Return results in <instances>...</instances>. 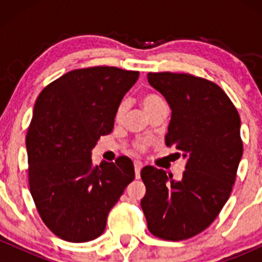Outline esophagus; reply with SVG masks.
Masks as SVG:
<instances>
[{"mask_svg":"<svg viewBox=\"0 0 262 262\" xmlns=\"http://www.w3.org/2000/svg\"><path fill=\"white\" fill-rule=\"evenodd\" d=\"M143 169V162L139 160H135L134 161V170H135V177L139 179L140 177V170Z\"/></svg>","mask_w":262,"mask_h":262,"instance_id":"esophagus-1","label":"esophagus"}]
</instances>
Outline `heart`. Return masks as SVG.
<instances>
[{
  "instance_id": "obj_1",
  "label": "heart",
  "mask_w": 262,
  "mask_h": 262,
  "mask_svg": "<svg viewBox=\"0 0 262 262\" xmlns=\"http://www.w3.org/2000/svg\"><path fill=\"white\" fill-rule=\"evenodd\" d=\"M160 101L161 100L158 97V96L145 95L143 98H141V106H143L144 110L146 111V110H149L150 107L154 106V104L159 103ZM123 108H124V104H122V106L118 108V111H117V118H119V117H121V114L123 112ZM137 146H138V148H143V143H138Z\"/></svg>"
}]
</instances>
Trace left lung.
Instances as JSON below:
<instances>
[{"instance_id":"obj_1","label":"left lung","mask_w":262,"mask_h":262,"mask_svg":"<svg viewBox=\"0 0 262 262\" xmlns=\"http://www.w3.org/2000/svg\"><path fill=\"white\" fill-rule=\"evenodd\" d=\"M148 82L169 104L165 143L181 152L186 166L179 180L144 167L140 206L155 236L188 239L212 224L230 196L243 156L240 117L227 93L202 77L149 73Z\"/></svg>"}]
</instances>
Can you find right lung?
<instances>
[{
	"instance_id": "obj_1",
	"label": "right lung",
	"mask_w": 262,
	"mask_h": 262,
	"mask_svg": "<svg viewBox=\"0 0 262 262\" xmlns=\"http://www.w3.org/2000/svg\"><path fill=\"white\" fill-rule=\"evenodd\" d=\"M138 77V71L110 66L80 69L37 98L26 139L29 187L45 225L66 242L100 236L134 180L127 156L95 166L91 155L101 135L113 130L119 104Z\"/></svg>"
}]
</instances>
